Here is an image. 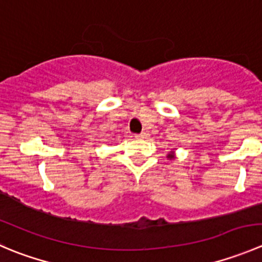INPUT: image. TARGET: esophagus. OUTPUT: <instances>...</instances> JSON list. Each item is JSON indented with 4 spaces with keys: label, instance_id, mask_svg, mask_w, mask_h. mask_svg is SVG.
<instances>
[{
    "label": "esophagus",
    "instance_id": "esophagus-1",
    "mask_svg": "<svg viewBox=\"0 0 262 262\" xmlns=\"http://www.w3.org/2000/svg\"><path fill=\"white\" fill-rule=\"evenodd\" d=\"M137 138H142V139H144V138H147V137H148V133H147V132H142L141 134H137Z\"/></svg>",
    "mask_w": 262,
    "mask_h": 262
}]
</instances>
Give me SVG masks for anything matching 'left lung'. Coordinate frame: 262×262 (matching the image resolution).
Instances as JSON below:
<instances>
[{
    "label": "left lung",
    "instance_id": "8db88e82",
    "mask_svg": "<svg viewBox=\"0 0 262 262\" xmlns=\"http://www.w3.org/2000/svg\"><path fill=\"white\" fill-rule=\"evenodd\" d=\"M171 154H172V152H171ZM169 156H170V155H169ZM170 157H171V156H170Z\"/></svg>",
    "mask_w": 262,
    "mask_h": 262
}]
</instances>
